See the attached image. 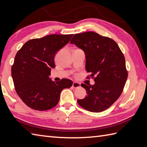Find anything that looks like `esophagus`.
Here are the masks:
<instances>
[{"mask_svg":"<svg viewBox=\"0 0 147 147\" xmlns=\"http://www.w3.org/2000/svg\"><path fill=\"white\" fill-rule=\"evenodd\" d=\"M81 86V84L78 83V82H74L73 83V87L74 88H79V87Z\"/></svg>","mask_w":147,"mask_h":147,"instance_id":"1","label":"esophagus"}]
</instances>
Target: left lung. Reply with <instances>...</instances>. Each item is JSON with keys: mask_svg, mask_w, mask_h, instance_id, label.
I'll return each instance as SVG.
<instances>
[{"mask_svg": "<svg viewBox=\"0 0 147 147\" xmlns=\"http://www.w3.org/2000/svg\"><path fill=\"white\" fill-rule=\"evenodd\" d=\"M70 43L85 52L88 78L96 76L93 85H81L87 95L78 104L92 112L106 110L119 97L127 78L123 52L114 40L93 32L75 34Z\"/></svg>", "mask_w": 147, "mask_h": 147, "instance_id": "1", "label": "left lung"}]
</instances>
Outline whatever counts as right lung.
Segmentation results:
<instances>
[{
	"label": "right lung",
	"mask_w": 147,
	"mask_h": 147,
	"mask_svg": "<svg viewBox=\"0 0 147 147\" xmlns=\"http://www.w3.org/2000/svg\"><path fill=\"white\" fill-rule=\"evenodd\" d=\"M49 35L26 42L15 56L11 74L16 92L29 107L47 111L58 104L62 90L73 85V82L62 79L53 82L50 78L52 68L55 67L54 57L73 36Z\"/></svg>",
	"instance_id": "obj_1"
}]
</instances>
